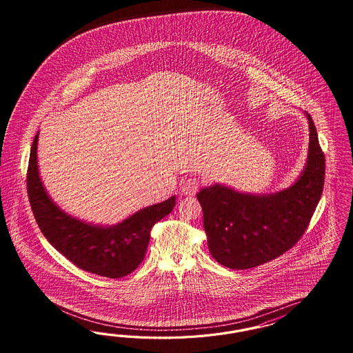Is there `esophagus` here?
Segmentation results:
<instances>
[{
    "label": "esophagus",
    "mask_w": 353,
    "mask_h": 353,
    "mask_svg": "<svg viewBox=\"0 0 353 353\" xmlns=\"http://www.w3.org/2000/svg\"><path fill=\"white\" fill-rule=\"evenodd\" d=\"M199 186H201V183H199L198 179L189 177L182 183V192L185 195H195V192H198Z\"/></svg>",
    "instance_id": "34e87169"
}]
</instances>
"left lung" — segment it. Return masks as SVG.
Returning <instances> with one entry per match:
<instances>
[{"mask_svg":"<svg viewBox=\"0 0 353 353\" xmlns=\"http://www.w3.org/2000/svg\"><path fill=\"white\" fill-rule=\"evenodd\" d=\"M310 123V149L299 179L273 194L236 192L214 183L196 198L211 255L230 269H248L281 256L304 234L320 202L325 180V155L314 123Z\"/></svg>","mask_w":353,"mask_h":353,"instance_id":"1","label":"left lung"}]
</instances>
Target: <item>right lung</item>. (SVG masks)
Masks as SVG:
<instances>
[{
    "label": "right lung",
    "mask_w": 353,
    "mask_h": 353,
    "mask_svg": "<svg viewBox=\"0 0 353 353\" xmlns=\"http://www.w3.org/2000/svg\"><path fill=\"white\" fill-rule=\"evenodd\" d=\"M39 133L34 136L27 192L36 223L49 243L76 267L108 278L128 276L143 260L151 228L170 214L176 196L142 208L121 223L111 226L79 220L62 211L43 188L37 165Z\"/></svg>",
    "instance_id": "1"
}]
</instances>
